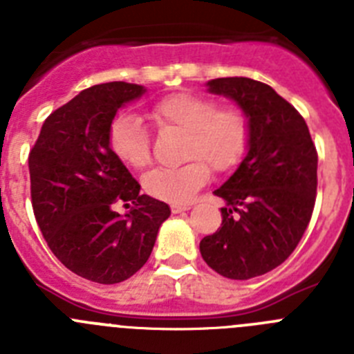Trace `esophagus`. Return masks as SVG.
Masks as SVG:
<instances>
[{
	"label": "esophagus",
	"instance_id": "esophagus-1",
	"mask_svg": "<svg viewBox=\"0 0 354 354\" xmlns=\"http://www.w3.org/2000/svg\"><path fill=\"white\" fill-rule=\"evenodd\" d=\"M171 212L174 214H179V212H184V211H189L192 209V205H183V204H171Z\"/></svg>",
	"mask_w": 354,
	"mask_h": 354
}]
</instances>
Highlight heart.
<instances>
[{"label": "heart", "instance_id": "1", "mask_svg": "<svg viewBox=\"0 0 354 354\" xmlns=\"http://www.w3.org/2000/svg\"><path fill=\"white\" fill-rule=\"evenodd\" d=\"M150 118L159 127H175L187 133L186 159L177 168H154L143 177V189L170 204H186L209 179V167L227 171L243 159L248 147L250 126L245 113L221 108L214 99L198 93H174L152 108ZM109 147L124 165L143 168L150 161V134L142 118L124 113L109 127ZM196 159L193 160L192 158ZM206 162L204 163L203 161Z\"/></svg>", "mask_w": 354, "mask_h": 354}]
</instances>
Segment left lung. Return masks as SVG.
<instances>
[{"label":"left lung","mask_w":354,"mask_h":354,"mask_svg":"<svg viewBox=\"0 0 354 354\" xmlns=\"http://www.w3.org/2000/svg\"><path fill=\"white\" fill-rule=\"evenodd\" d=\"M207 92L236 102L250 126L246 156L214 192L221 227L200 241L209 268L250 280L282 264L305 234L315 204L317 152L301 115L270 84L218 77Z\"/></svg>","instance_id":"1"}]
</instances>
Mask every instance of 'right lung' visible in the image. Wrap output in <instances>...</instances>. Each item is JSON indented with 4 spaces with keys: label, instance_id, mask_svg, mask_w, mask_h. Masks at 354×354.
I'll return each instance as SVG.
<instances>
[{
    "label": "right lung",
    "instance_id": "add662e5",
    "mask_svg": "<svg viewBox=\"0 0 354 354\" xmlns=\"http://www.w3.org/2000/svg\"><path fill=\"white\" fill-rule=\"evenodd\" d=\"M145 92L124 81L83 90L46 118L28 158L40 232L58 261L90 282L118 283L142 270L170 216L168 204L140 193L109 147L117 111ZM117 199L135 207L120 216Z\"/></svg>",
    "mask_w": 354,
    "mask_h": 354
}]
</instances>
